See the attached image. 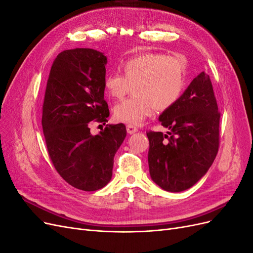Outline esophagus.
<instances>
[{"label":"esophagus","mask_w":253,"mask_h":253,"mask_svg":"<svg viewBox=\"0 0 253 253\" xmlns=\"http://www.w3.org/2000/svg\"><path fill=\"white\" fill-rule=\"evenodd\" d=\"M137 131H138V128H137L136 126H132V125H127L126 126V132H127V134H134V133H136Z\"/></svg>","instance_id":"34e87169"}]
</instances>
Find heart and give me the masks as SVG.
Returning a JSON list of instances; mask_svg holds the SVG:
<instances>
[{"mask_svg": "<svg viewBox=\"0 0 253 253\" xmlns=\"http://www.w3.org/2000/svg\"><path fill=\"white\" fill-rule=\"evenodd\" d=\"M124 75L112 73L104 79L111 97L122 99L133 86L134 96L114 106L119 122L140 125L154 112L166 111L178 100L185 88V66L175 56L145 52L121 64Z\"/></svg>", "mask_w": 253, "mask_h": 253, "instance_id": "b5f03b06", "label": "heart"}]
</instances>
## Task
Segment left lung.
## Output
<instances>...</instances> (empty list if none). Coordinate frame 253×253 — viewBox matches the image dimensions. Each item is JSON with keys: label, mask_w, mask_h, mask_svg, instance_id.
Wrapping results in <instances>:
<instances>
[{"label": "left lung", "mask_w": 253, "mask_h": 253, "mask_svg": "<svg viewBox=\"0 0 253 253\" xmlns=\"http://www.w3.org/2000/svg\"><path fill=\"white\" fill-rule=\"evenodd\" d=\"M219 117L210 77L202 72L159 116L169 132L147 133L152 180L169 192L193 187L216 157Z\"/></svg>", "instance_id": "left-lung-1"}]
</instances>
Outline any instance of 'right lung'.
<instances>
[{
	"label": "right lung",
	"mask_w": 253,
	"mask_h": 253,
	"mask_svg": "<svg viewBox=\"0 0 253 253\" xmlns=\"http://www.w3.org/2000/svg\"><path fill=\"white\" fill-rule=\"evenodd\" d=\"M106 63L104 53L95 49L64 50L53 61L45 90L42 127L51 163L61 177L82 191L108 185L114 156L126 136L122 124L90 133L93 120L105 125L110 116Z\"/></svg>",
	"instance_id": "add662e5"
}]
</instances>
